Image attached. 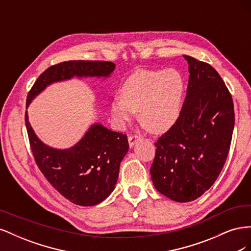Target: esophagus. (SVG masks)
Returning <instances> with one entry per match:
<instances>
[{
  "mask_svg": "<svg viewBox=\"0 0 251 251\" xmlns=\"http://www.w3.org/2000/svg\"><path fill=\"white\" fill-rule=\"evenodd\" d=\"M142 138V136L140 135V134H134V135H130L128 136V138H127V140H128V144H130V147L132 148L134 144L136 143V141H138L139 139H141Z\"/></svg>",
  "mask_w": 251,
  "mask_h": 251,
  "instance_id": "obj_1",
  "label": "esophagus"
}]
</instances>
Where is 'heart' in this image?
I'll use <instances>...</instances> for the list:
<instances>
[{
  "mask_svg": "<svg viewBox=\"0 0 251 251\" xmlns=\"http://www.w3.org/2000/svg\"><path fill=\"white\" fill-rule=\"evenodd\" d=\"M183 91L184 81L177 70H137L121 85V96L113 97L112 117L125 125L138 111L140 123L149 131H168L180 115Z\"/></svg>",
  "mask_w": 251,
  "mask_h": 251,
  "instance_id": "heart-1",
  "label": "heart"
}]
</instances>
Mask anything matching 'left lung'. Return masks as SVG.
<instances>
[{
  "label": "left lung",
  "mask_w": 251,
  "mask_h": 251,
  "mask_svg": "<svg viewBox=\"0 0 251 251\" xmlns=\"http://www.w3.org/2000/svg\"><path fill=\"white\" fill-rule=\"evenodd\" d=\"M188 86L180 115L158 138L151 177L171 200L191 202L215 183L226 162L234 126L232 97L209 64L183 55Z\"/></svg>",
  "instance_id": "obj_1"
}]
</instances>
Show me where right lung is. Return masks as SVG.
Returning a JSON list of instances; mask_svg holds the SVG:
<instances>
[{"instance_id":"obj_1","label":"right lung","mask_w":251,"mask_h":251,"mask_svg":"<svg viewBox=\"0 0 251 251\" xmlns=\"http://www.w3.org/2000/svg\"><path fill=\"white\" fill-rule=\"evenodd\" d=\"M115 64L104 60H68L49 67L30 89L27 107L50 83L73 76H109ZM30 148L36 165L56 191L80 206H93L113 192L119 165L128 151L126 135L96 124L68 150L49 148L36 137L25 114Z\"/></svg>"}]
</instances>
